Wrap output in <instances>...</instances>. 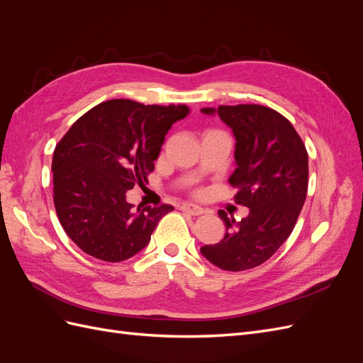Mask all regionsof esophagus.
I'll return each instance as SVG.
<instances>
[{"label": "esophagus", "mask_w": 363, "mask_h": 363, "mask_svg": "<svg viewBox=\"0 0 363 363\" xmlns=\"http://www.w3.org/2000/svg\"><path fill=\"white\" fill-rule=\"evenodd\" d=\"M180 208H182L183 212L189 213V215H192V216H199V215H203V213H204V208H203V207L196 206V204H192V203H184V204H182Z\"/></svg>", "instance_id": "34e87169"}]
</instances>
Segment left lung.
Returning <instances> with one entry per match:
<instances>
[{"instance_id": "left-lung-1", "label": "left lung", "mask_w": 363, "mask_h": 363, "mask_svg": "<svg viewBox=\"0 0 363 363\" xmlns=\"http://www.w3.org/2000/svg\"><path fill=\"white\" fill-rule=\"evenodd\" d=\"M218 113L236 138V169L228 183L235 201L250 208L240 223L224 211L221 242L201 247V255L225 271H245L267 262L289 238L306 201L309 162L300 135L274 108L260 104L206 107Z\"/></svg>"}]
</instances>
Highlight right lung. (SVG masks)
<instances>
[{"mask_svg": "<svg viewBox=\"0 0 363 363\" xmlns=\"http://www.w3.org/2000/svg\"><path fill=\"white\" fill-rule=\"evenodd\" d=\"M188 106L108 100L92 107L54 150V206L72 242L104 262H123L150 242L169 204L133 211L125 192L148 183L164 136Z\"/></svg>", "mask_w": 363, "mask_h": 363, "instance_id": "add662e5", "label": "right lung"}]
</instances>
